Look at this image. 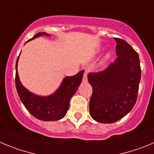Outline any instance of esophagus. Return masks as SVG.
<instances>
[{
    "label": "esophagus",
    "instance_id": "obj_1",
    "mask_svg": "<svg viewBox=\"0 0 154 154\" xmlns=\"http://www.w3.org/2000/svg\"><path fill=\"white\" fill-rule=\"evenodd\" d=\"M87 71H85V72H84L83 75V79H82V82H87Z\"/></svg>",
    "mask_w": 154,
    "mask_h": 154
}]
</instances>
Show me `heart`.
<instances>
[{"label": "heart", "mask_w": 154, "mask_h": 154, "mask_svg": "<svg viewBox=\"0 0 154 154\" xmlns=\"http://www.w3.org/2000/svg\"><path fill=\"white\" fill-rule=\"evenodd\" d=\"M110 57V55L109 54H108V55H106V58H105V60H107V59H109V58Z\"/></svg>", "instance_id": "1"}]
</instances>
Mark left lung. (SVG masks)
<instances>
[{
	"label": "left lung",
	"instance_id": "8db88e82",
	"mask_svg": "<svg viewBox=\"0 0 154 154\" xmlns=\"http://www.w3.org/2000/svg\"><path fill=\"white\" fill-rule=\"evenodd\" d=\"M117 58L103 71L89 72L92 87L89 112L99 123H112L131 111L137 99L141 69L138 53L123 39L114 38Z\"/></svg>",
	"mask_w": 154,
	"mask_h": 154
}]
</instances>
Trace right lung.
Here are the masks:
<instances>
[{
    "label": "right lung",
    "mask_w": 154,
    "mask_h": 154,
    "mask_svg": "<svg viewBox=\"0 0 154 154\" xmlns=\"http://www.w3.org/2000/svg\"><path fill=\"white\" fill-rule=\"evenodd\" d=\"M41 35H48L45 32L36 34L28 42ZM16 62L15 85L20 99L28 112L35 118L43 121H55L61 119L66 115L69 107L71 98L75 93L82 82L84 71L79 72L73 76H67L64 79L60 87L54 94L48 96H39L27 90L19 79Z\"/></svg>",
    "instance_id": "add662e5"
}]
</instances>
